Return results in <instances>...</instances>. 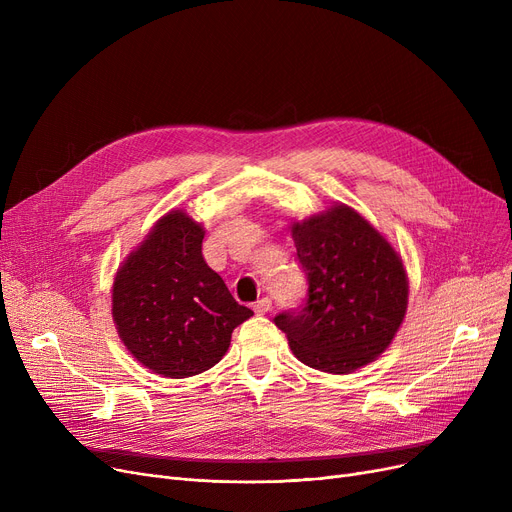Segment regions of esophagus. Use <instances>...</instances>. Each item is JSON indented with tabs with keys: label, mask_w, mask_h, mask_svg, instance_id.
I'll use <instances>...</instances> for the list:
<instances>
[{
	"label": "esophagus",
	"mask_w": 512,
	"mask_h": 512,
	"mask_svg": "<svg viewBox=\"0 0 512 512\" xmlns=\"http://www.w3.org/2000/svg\"><path fill=\"white\" fill-rule=\"evenodd\" d=\"M272 309V301L267 299V297H263V299H259L255 305H253V311L257 313V315H265L267 311Z\"/></svg>",
	"instance_id": "esophagus-1"
}]
</instances>
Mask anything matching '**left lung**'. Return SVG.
<instances>
[{"label":"left lung","instance_id":"obj_1","mask_svg":"<svg viewBox=\"0 0 512 512\" xmlns=\"http://www.w3.org/2000/svg\"><path fill=\"white\" fill-rule=\"evenodd\" d=\"M309 292L301 311L276 315L290 351L326 373L378 359L407 315L409 278L388 238L344 203L290 222Z\"/></svg>","mask_w":512,"mask_h":512}]
</instances>
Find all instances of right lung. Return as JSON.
I'll return each instance as SVG.
<instances>
[{
	"instance_id": "right-lung-1",
	"label": "right lung",
	"mask_w": 512,
	"mask_h": 512,
	"mask_svg": "<svg viewBox=\"0 0 512 512\" xmlns=\"http://www.w3.org/2000/svg\"><path fill=\"white\" fill-rule=\"evenodd\" d=\"M203 236L186 209L168 211L122 261L112 286V317L128 353L172 380L222 361L234 328L253 315L205 263Z\"/></svg>"
}]
</instances>
